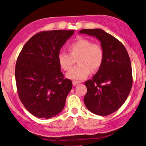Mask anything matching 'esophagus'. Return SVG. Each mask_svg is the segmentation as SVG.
<instances>
[{
	"instance_id": "34e87169",
	"label": "esophagus",
	"mask_w": 146,
	"mask_h": 146,
	"mask_svg": "<svg viewBox=\"0 0 146 146\" xmlns=\"http://www.w3.org/2000/svg\"><path fill=\"white\" fill-rule=\"evenodd\" d=\"M72 84L74 86H76V85H77V84H79V82H76V81H72Z\"/></svg>"
}]
</instances>
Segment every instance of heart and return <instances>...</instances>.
Listing matches in <instances>:
<instances>
[{
	"instance_id": "b5f03b06",
	"label": "heart",
	"mask_w": 146,
	"mask_h": 146,
	"mask_svg": "<svg viewBox=\"0 0 146 146\" xmlns=\"http://www.w3.org/2000/svg\"><path fill=\"white\" fill-rule=\"evenodd\" d=\"M68 50L70 54L64 52L58 54V62L60 67L67 71L78 59V66L66 74V77L71 80H84L91 70L93 72L98 71L103 64L104 52L102 46L98 43H92L87 38H78L68 46Z\"/></svg>"
}]
</instances>
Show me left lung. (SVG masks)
Wrapping results in <instances>:
<instances>
[{"mask_svg":"<svg viewBox=\"0 0 146 146\" xmlns=\"http://www.w3.org/2000/svg\"><path fill=\"white\" fill-rule=\"evenodd\" d=\"M80 34L96 37L104 52L103 64L85 82L84 103L89 111L108 116L118 110L128 98L133 84L132 68L127 49L118 39L102 29H82Z\"/></svg>","mask_w":146,"mask_h":146,"instance_id":"obj_1","label":"left lung"}]
</instances>
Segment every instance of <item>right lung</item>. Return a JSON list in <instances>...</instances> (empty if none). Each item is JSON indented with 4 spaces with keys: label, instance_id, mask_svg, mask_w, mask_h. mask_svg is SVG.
Returning a JSON list of instances; mask_svg holds the SVG:
<instances>
[{
    "label": "right lung",
    "instance_id": "1",
    "mask_svg": "<svg viewBox=\"0 0 146 146\" xmlns=\"http://www.w3.org/2000/svg\"><path fill=\"white\" fill-rule=\"evenodd\" d=\"M74 30L42 31L27 42L17 57L15 81L21 103L40 118L56 116L64 108L72 82L64 78L58 54Z\"/></svg>",
    "mask_w": 146,
    "mask_h": 146
}]
</instances>
